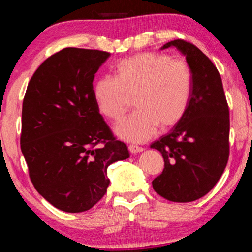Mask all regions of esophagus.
<instances>
[{"label":"esophagus","instance_id":"34e87169","mask_svg":"<svg viewBox=\"0 0 252 252\" xmlns=\"http://www.w3.org/2000/svg\"><path fill=\"white\" fill-rule=\"evenodd\" d=\"M128 150L130 151L132 154H137V153H142L144 150L142 147H139V146H134V144H130L128 147Z\"/></svg>","mask_w":252,"mask_h":252}]
</instances>
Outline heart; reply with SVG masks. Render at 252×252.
Listing matches in <instances>:
<instances>
[{"label": "heart", "mask_w": 252, "mask_h": 252, "mask_svg": "<svg viewBox=\"0 0 252 252\" xmlns=\"http://www.w3.org/2000/svg\"><path fill=\"white\" fill-rule=\"evenodd\" d=\"M192 72L184 60L161 53H142L116 65V77L104 75L93 84L98 111L111 120L125 116L134 96L137 109L115 127L120 139L144 142L157 127L170 128L187 112L192 93Z\"/></svg>", "instance_id": "1"}]
</instances>
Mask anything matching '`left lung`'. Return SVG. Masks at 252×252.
<instances>
[{"label": "left lung", "instance_id": "obj_1", "mask_svg": "<svg viewBox=\"0 0 252 252\" xmlns=\"http://www.w3.org/2000/svg\"><path fill=\"white\" fill-rule=\"evenodd\" d=\"M174 47L192 72V93L180 122L150 148L160 151L164 170L153 181L155 191L172 202L187 203L208 194L221 177L229 156V110L218 70L209 57L184 40Z\"/></svg>", "mask_w": 252, "mask_h": 252}]
</instances>
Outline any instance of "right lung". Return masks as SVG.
<instances>
[{"instance_id":"1","label":"right lung","mask_w":252,"mask_h":252,"mask_svg":"<svg viewBox=\"0 0 252 252\" xmlns=\"http://www.w3.org/2000/svg\"><path fill=\"white\" fill-rule=\"evenodd\" d=\"M101 50L64 48L31 78L22 111L20 148L37 192L55 208L77 213L106 192L109 165L129 157L93 98Z\"/></svg>"}]
</instances>
